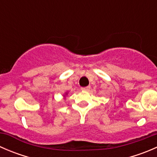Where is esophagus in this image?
Wrapping results in <instances>:
<instances>
[{
    "label": "esophagus",
    "mask_w": 157,
    "mask_h": 157,
    "mask_svg": "<svg viewBox=\"0 0 157 157\" xmlns=\"http://www.w3.org/2000/svg\"><path fill=\"white\" fill-rule=\"evenodd\" d=\"M81 90H83V91H88V90H90V86H85V87H81Z\"/></svg>",
    "instance_id": "obj_1"
}]
</instances>
